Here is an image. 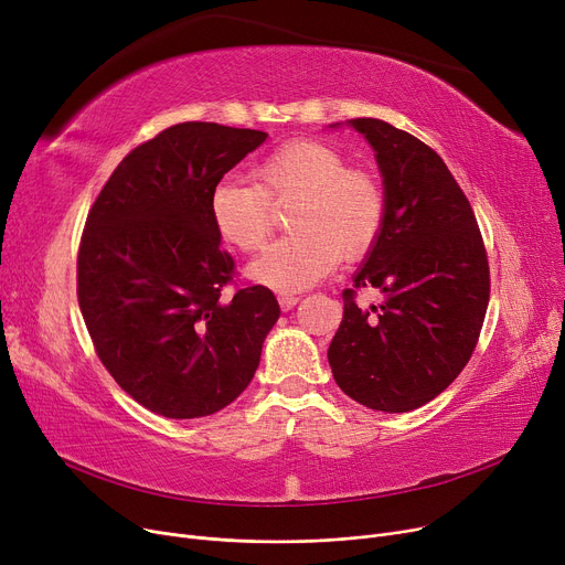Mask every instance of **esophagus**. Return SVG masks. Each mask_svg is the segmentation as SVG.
Listing matches in <instances>:
<instances>
[{"instance_id":"34e87169","label":"esophagus","mask_w":565,"mask_h":565,"mask_svg":"<svg viewBox=\"0 0 565 565\" xmlns=\"http://www.w3.org/2000/svg\"><path fill=\"white\" fill-rule=\"evenodd\" d=\"M298 302H300L298 295H292V292H279V305H281L284 311H290Z\"/></svg>"}]
</instances>
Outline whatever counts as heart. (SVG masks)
I'll list each match as a JSON object with an SVG mask.
<instances>
[{
	"mask_svg": "<svg viewBox=\"0 0 565 565\" xmlns=\"http://www.w3.org/2000/svg\"><path fill=\"white\" fill-rule=\"evenodd\" d=\"M252 181H222L211 192V220L237 252H258L288 211L290 235L267 247L249 275L275 290H300L330 275L339 260L364 258L387 222V190L375 171L350 167L339 148L318 139L281 143L254 167Z\"/></svg>",
	"mask_w": 565,
	"mask_h": 565,
	"instance_id": "heart-1",
	"label": "heart"
}]
</instances>
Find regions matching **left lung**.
I'll use <instances>...</instances> for the list:
<instances>
[{
  "instance_id": "left-lung-1",
  "label": "left lung",
  "mask_w": 565,
  "mask_h": 565,
  "mask_svg": "<svg viewBox=\"0 0 565 565\" xmlns=\"http://www.w3.org/2000/svg\"><path fill=\"white\" fill-rule=\"evenodd\" d=\"M350 126L375 148L387 222L366 265L343 290L328 360L339 387L380 412H409L441 394L479 343L490 265L471 205L428 143L380 118ZM383 302L356 305L362 287Z\"/></svg>"
}]
</instances>
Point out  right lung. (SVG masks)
Masks as SVG:
<instances>
[{
  "label": "right lung",
  "instance_id": "obj_1",
  "mask_svg": "<svg viewBox=\"0 0 565 565\" xmlns=\"http://www.w3.org/2000/svg\"><path fill=\"white\" fill-rule=\"evenodd\" d=\"M265 137L171 126L132 148L86 215L77 302L88 337L118 387L162 417H207L241 396L281 313L270 288L235 284L211 220V192Z\"/></svg>",
  "mask_w": 565,
  "mask_h": 565
}]
</instances>
